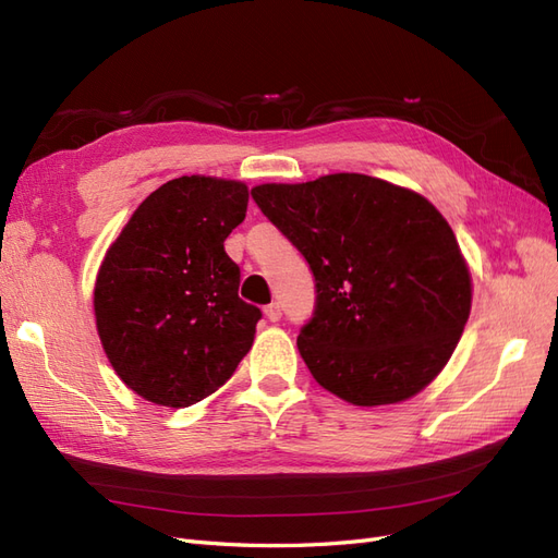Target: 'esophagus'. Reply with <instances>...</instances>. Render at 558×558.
Masks as SVG:
<instances>
[{"label": "esophagus", "mask_w": 558, "mask_h": 558, "mask_svg": "<svg viewBox=\"0 0 558 558\" xmlns=\"http://www.w3.org/2000/svg\"><path fill=\"white\" fill-rule=\"evenodd\" d=\"M265 316L272 320V324H275V320H279L281 318V305H279V302H269V305L265 307Z\"/></svg>", "instance_id": "1"}]
</instances>
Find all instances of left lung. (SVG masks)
<instances>
[{
    "label": "left lung",
    "instance_id": "left-lung-1",
    "mask_svg": "<svg viewBox=\"0 0 558 558\" xmlns=\"http://www.w3.org/2000/svg\"><path fill=\"white\" fill-rule=\"evenodd\" d=\"M258 209L307 260L314 312L298 335L312 377L347 402L408 400L447 365L470 272L426 197L365 174L263 183Z\"/></svg>",
    "mask_w": 558,
    "mask_h": 558
}]
</instances>
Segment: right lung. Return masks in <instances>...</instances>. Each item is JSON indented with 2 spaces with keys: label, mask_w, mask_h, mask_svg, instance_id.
Here are the masks:
<instances>
[{
  "label": "right lung",
  "mask_w": 558,
  "mask_h": 558,
  "mask_svg": "<svg viewBox=\"0 0 558 558\" xmlns=\"http://www.w3.org/2000/svg\"><path fill=\"white\" fill-rule=\"evenodd\" d=\"M248 205L240 181L179 177L132 214L95 283L97 332L134 393L189 408L221 388L263 312L240 298L223 242Z\"/></svg>",
  "instance_id": "right-lung-1"
}]
</instances>
